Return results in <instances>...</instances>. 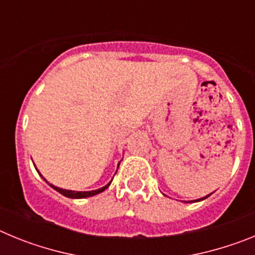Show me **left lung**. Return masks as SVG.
Instances as JSON below:
<instances>
[{
    "label": "left lung",
    "mask_w": 255,
    "mask_h": 255,
    "mask_svg": "<svg viewBox=\"0 0 255 255\" xmlns=\"http://www.w3.org/2000/svg\"><path fill=\"white\" fill-rule=\"evenodd\" d=\"M211 194H212V193H211ZM211 194L206 195V197H203V198H199V199H195V200H190V202H202V200L207 199V198H208V197H209V195H211ZM185 203H186V202H185Z\"/></svg>",
    "instance_id": "8db88e82"
}]
</instances>
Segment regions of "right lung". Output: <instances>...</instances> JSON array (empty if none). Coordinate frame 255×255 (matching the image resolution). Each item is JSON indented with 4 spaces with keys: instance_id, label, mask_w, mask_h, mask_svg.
<instances>
[{
    "instance_id": "obj_1",
    "label": "right lung",
    "mask_w": 255,
    "mask_h": 255,
    "mask_svg": "<svg viewBox=\"0 0 255 255\" xmlns=\"http://www.w3.org/2000/svg\"><path fill=\"white\" fill-rule=\"evenodd\" d=\"M119 164H120V163H119ZM117 168H119V167H117ZM35 170H37V167H35ZM37 171H38V170H37ZM38 173H39V175H40L39 171H38ZM40 176H42V175H40ZM42 179H43L44 181H46L47 184H48V185L51 186L52 189H55V190L58 191L60 194H62V195H64V197L71 198V199H84V198L94 197V195L100 194V193H102V191H105L106 189L108 188V186L111 185V182H112V180H111V181L108 182L107 185L102 186V188H100V189H96V190H91V191H75V190H66V189H61V188H58V186L52 185V184H49V182L47 181V180L44 179L43 176H42Z\"/></svg>"
}]
</instances>
